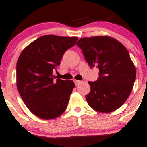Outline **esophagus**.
<instances>
[{"instance_id": "1", "label": "esophagus", "mask_w": 147, "mask_h": 147, "mask_svg": "<svg viewBox=\"0 0 147 147\" xmlns=\"http://www.w3.org/2000/svg\"><path fill=\"white\" fill-rule=\"evenodd\" d=\"M81 82H82V81H80V80H74V83H75L76 85H78L79 84H80Z\"/></svg>"}]
</instances>
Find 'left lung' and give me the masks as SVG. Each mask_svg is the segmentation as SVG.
Listing matches in <instances>:
<instances>
[{
	"instance_id": "left-lung-1",
	"label": "left lung",
	"mask_w": 147,
	"mask_h": 147,
	"mask_svg": "<svg viewBox=\"0 0 147 147\" xmlns=\"http://www.w3.org/2000/svg\"><path fill=\"white\" fill-rule=\"evenodd\" d=\"M76 45L92 69H99V77L89 81L90 92L85 98L91 108L100 113H111L122 105L133 90L136 67L126 47L107 36L85 37Z\"/></svg>"
}]
</instances>
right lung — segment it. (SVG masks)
<instances>
[{"instance_id":"right-lung-1","label":"right lung","mask_w":147,"mask_h":147,"mask_svg":"<svg viewBox=\"0 0 147 147\" xmlns=\"http://www.w3.org/2000/svg\"><path fill=\"white\" fill-rule=\"evenodd\" d=\"M77 39L44 35L30 44L19 55L16 63L18 91L27 108L38 117L55 119L67 109L75 84L73 80H55L53 71Z\"/></svg>"}]
</instances>
